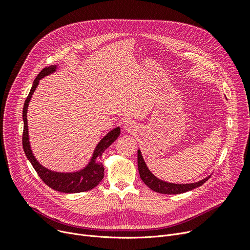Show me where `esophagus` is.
Instances as JSON below:
<instances>
[{
  "instance_id": "34e87169",
  "label": "esophagus",
  "mask_w": 250,
  "mask_h": 250,
  "mask_svg": "<svg viewBox=\"0 0 250 250\" xmlns=\"http://www.w3.org/2000/svg\"><path fill=\"white\" fill-rule=\"evenodd\" d=\"M124 128H125V132H127V133H136L137 130H138V126H137V125L134 123V122H130V121H128V122H125V125H124Z\"/></svg>"
}]
</instances>
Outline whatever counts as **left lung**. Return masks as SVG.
<instances>
[{"label":"left lung","mask_w":250,"mask_h":250,"mask_svg":"<svg viewBox=\"0 0 250 250\" xmlns=\"http://www.w3.org/2000/svg\"><path fill=\"white\" fill-rule=\"evenodd\" d=\"M138 168H139V173H140L141 179L149 188H151L156 192L165 193V194H178V193L187 192L188 190H191L193 188L203 186L204 183L211 177V175H209L198 182L185 183V185H181V183H171V182L161 180L158 177H156L150 171L149 168L147 167V164L145 163V161H144L140 149L138 150Z\"/></svg>","instance_id":"left-lung-1"}]
</instances>
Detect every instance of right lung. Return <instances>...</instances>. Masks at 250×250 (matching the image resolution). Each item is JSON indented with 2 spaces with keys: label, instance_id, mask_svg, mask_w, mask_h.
Segmentation results:
<instances>
[{
  "label": "right lung",
  "instance_id": "1",
  "mask_svg": "<svg viewBox=\"0 0 250 250\" xmlns=\"http://www.w3.org/2000/svg\"><path fill=\"white\" fill-rule=\"evenodd\" d=\"M59 64L49 65L42 70V72L37 75L35 80L33 81L31 90L29 94L26 98L23 106V123H24V128H23V137H22V144H23V149L25 152L26 157L35 169V171L42 179V181L48 186L50 188L55 189L57 191L65 192V193H76V192H83L94 188L99 182L102 180L104 176V167L102 163H100L99 159L103 152L106 150L111 144L118 138L121 135V127L117 126L110 132L105 135L100 142L97 144L95 147V150L92 154V157L88 164L83 167L82 169L78 170V171L74 172H57L52 171L42 166L41 163L37 161L35 156L32 153L31 147H30V142H29V134H28V123H27V110H28V105L31 100V97L34 93L36 87L39 84V81L42 80V78L55 73L58 69Z\"/></svg>",
  "mask_w": 250,
  "mask_h": 250
}]
</instances>
